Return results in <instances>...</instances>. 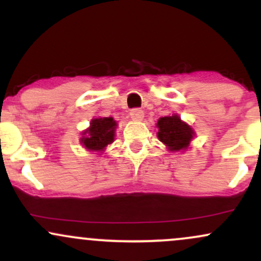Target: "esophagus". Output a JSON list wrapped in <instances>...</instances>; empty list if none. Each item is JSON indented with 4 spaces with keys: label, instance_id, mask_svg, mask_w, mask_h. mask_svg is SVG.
<instances>
[{
    "label": "esophagus",
    "instance_id": "34e87169",
    "mask_svg": "<svg viewBox=\"0 0 261 261\" xmlns=\"http://www.w3.org/2000/svg\"><path fill=\"white\" fill-rule=\"evenodd\" d=\"M143 115H145V114H143L142 110L139 109V108H135V109L130 112L131 119H134V120H142Z\"/></svg>",
    "mask_w": 261,
    "mask_h": 261
}]
</instances>
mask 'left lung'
Wrapping results in <instances>:
<instances>
[{"mask_svg": "<svg viewBox=\"0 0 261 261\" xmlns=\"http://www.w3.org/2000/svg\"><path fill=\"white\" fill-rule=\"evenodd\" d=\"M158 139L168 146L170 151L185 149L194 136V131L189 125L180 120L178 115L164 116L157 122Z\"/></svg>", "mask_w": 261, "mask_h": 261, "instance_id": "1", "label": "left lung"}]
</instances>
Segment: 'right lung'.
I'll list each match as a JSON object with an SVG mask.
<instances>
[{
  "label": "right lung",
  "instance_id": "right-lung-1",
  "mask_svg": "<svg viewBox=\"0 0 261 261\" xmlns=\"http://www.w3.org/2000/svg\"><path fill=\"white\" fill-rule=\"evenodd\" d=\"M116 122L113 118H99L93 119L91 121V127L86 130L81 142L87 149L91 151H103L107 145L112 143L115 135Z\"/></svg>",
  "mask_w": 261,
  "mask_h": 261
}]
</instances>
